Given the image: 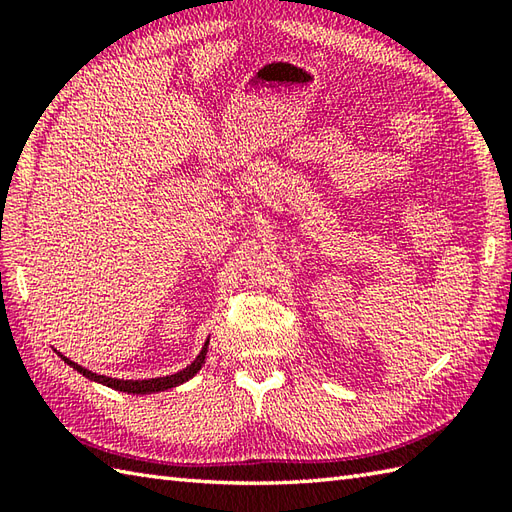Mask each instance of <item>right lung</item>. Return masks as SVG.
Instances as JSON below:
<instances>
[{"mask_svg":"<svg viewBox=\"0 0 512 512\" xmlns=\"http://www.w3.org/2000/svg\"><path fill=\"white\" fill-rule=\"evenodd\" d=\"M206 352H209V339H206L204 347L200 350V354L195 356V361L191 365H187L182 369V372L178 374H171V376H160V378H147V380H123V378H112V376H101L96 372H90V369H85L83 365L70 361L68 356H63L61 352H57L65 363H68L72 369H76V372L83 374L85 378L94 380V383H101L105 387H112L116 391H125V394H156V391H165V389H171V387H178L182 383H187L189 378H193L195 374L200 372L202 365H204V358H206Z\"/></svg>","mask_w":512,"mask_h":512,"instance_id":"add662e5","label":"right lung"}]
</instances>
